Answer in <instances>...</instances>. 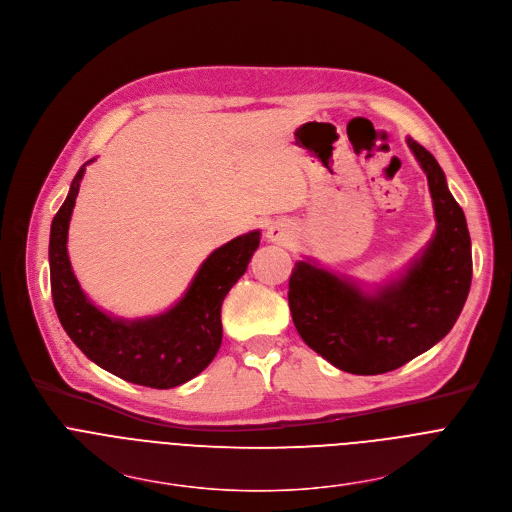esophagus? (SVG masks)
Segmentation results:
<instances>
[{
	"label": "esophagus",
	"instance_id": "34e87169",
	"mask_svg": "<svg viewBox=\"0 0 512 512\" xmlns=\"http://www.w3.org/2000/svg\"><path fill=\"white\" fill-rule=\"evenodd\" d=\"M291 227L287 223H273L269 229H267V239L273 241V243H279V245H287L291 241Z\"/></svg>",
	"mask_w": 512,
	"mask_h": 512
}]
</instances>
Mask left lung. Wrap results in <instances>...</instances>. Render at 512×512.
Here are the masks:
<instances>
[{
    "label": "left lung",
    "mask_w": 512,
    "mask_h": 512,
    "mask_svg": "<svg viewBox=\"0 0 512 512\" xmlns=\"http://www.w3.org/2000/svg\"><path fill=\"white\" fill-rule=\"evenodd\" d=\"M426 170L436 237L408 275L378 295L311 263L289 277V309L303 342L335 368L376 376L402 368L452 329L472 281V251L464 213L446 187L436 158L408 138Z\"/></svg>",
    "instance_id": "left-lung-1"
}]
</instances>
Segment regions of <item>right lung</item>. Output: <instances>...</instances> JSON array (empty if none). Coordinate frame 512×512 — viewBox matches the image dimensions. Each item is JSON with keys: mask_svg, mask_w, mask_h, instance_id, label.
I'll list each match as a JSON object with an SVG mask.
<instances>
[{"mask_svg": "<svg viewBox=\"0 0 512 512\" xmlns=\"http://www.w3.org/2000/svg\"><path fill=\"white\" fill-rule=\"evenodd\" d=\"M82 175L84 168L72 181L50 231V283L62 327L84 356L126 382L166 390L193 380L221 348V305L247 271L259 247V231L211 253L187 295L170 311L132 323L112 319L86 299L68 259V225Z\"/></svg>", "mask_w": 512, "mask_h": 512, "instance_id": "add662e5", "label": "right lung"}]
</instances>
